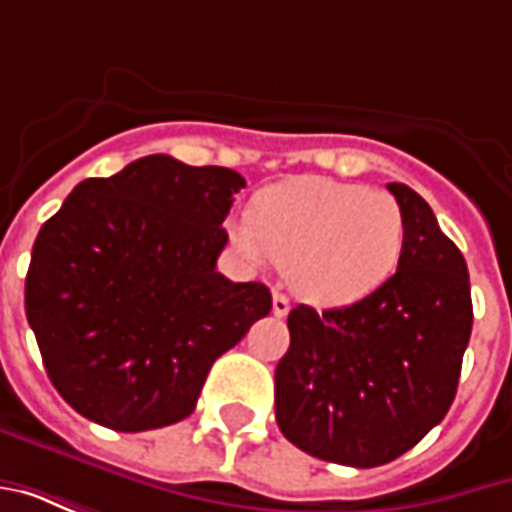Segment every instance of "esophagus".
Returning <instances> with one entry per match:
<instances>
[{"label":"esophagus","mask_w":512,"mask_h":512,"mask_svg":"<svg viewBox=\"0 0 512 512\" xmlns=\"http://www.w3.org/2000/svg\"><path fill=\"white\" fill-rule=\"evenodd\" d=\"M271 310H274V315H277V318H285V315H288L290 312V299L288 296H285V293H274V304H271Z\"/></svg>","instance_id":"1"}]
</instances>
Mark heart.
I'll return each instance as SVG.
<instances>
[{
    "instance_id": "1",
    "label": "heart",
    "mask_w": 512,
    "mask_h": 512,
    "mask_svg": "<svg viewBox=\"0 0 512 512\" xmlns=\"http://www.w3.org/2000/svg\"><path fill=\"white\" fill-rule=\"evenodd\" d=\"M233 238L249 260L268 257L282 268L301 299L345 307L395 274L406 216L386 191L304 175L257 191Z\"/></svg>"
}]
</instances>
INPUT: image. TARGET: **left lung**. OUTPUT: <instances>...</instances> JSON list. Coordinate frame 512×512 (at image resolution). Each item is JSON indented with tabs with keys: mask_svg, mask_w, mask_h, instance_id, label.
I'll return each instance as SVG.
<instances>
[{
	"mask_svg": "<svg viewBox=\"0 0 512 512\" xmlns=\"http://www.w3.org/2000/svg\"><path fill=\"white\" fill-rule=\"evenodd\" d=\"M386 189L406 216L397 271L351 307L290 310V348L274 376L285 439L356 469L395 461L439 425L472 334L461 249L417 191L403 183Z\"/></svg>",
	"mask_w": 512,
	"mask_h": 512,
	"instance_id": "8db88e82",
	"label": "left lung"
}]
</instances>
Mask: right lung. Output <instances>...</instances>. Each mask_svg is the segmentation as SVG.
Returning a JSON list of instances; mask_svg holds the SVG:
<instances>
[{
	"label": "right lung",
	"mask_w": 512,
	"mask_h": 512,
	"mask_svg": "<svg viewBox=\"0 0 512 512\" xmlns=\"http://www.w3.org/2000/svg\"><path fill=\"white\" fill-rule=\"evenodd\" d=\"M246 180L172 156L87 178L40 227L27 321L51 384L123 433L186 419L211 365L271 312L263 282L216 271Z\"/></svg>",
	"instance_id": "add662e5"
}]
</instances>
